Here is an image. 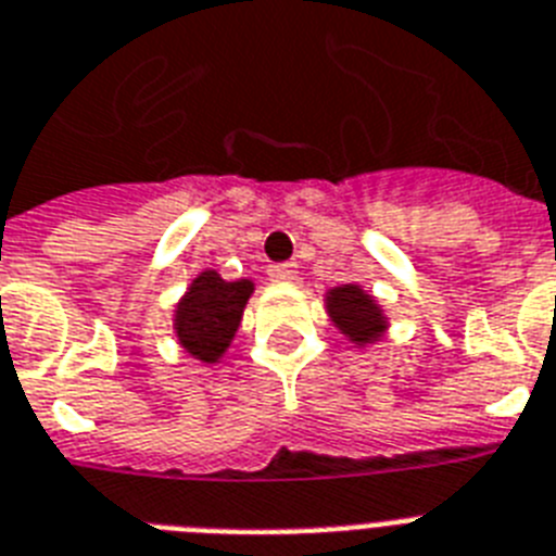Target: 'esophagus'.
I'll use <instances>...</instances> for the list:
<instances>
[{
	"instance_id": "1",
	"label": "esophagus",
	"mask_w": 556,
	"mask_h": 556,
	"mask_svg": "<svg viewBox=\"0 0 556 556\" xmlns=\"http://www.w3.org/2000/svg\"><path fill=\"white\" fill-rule=\"evenodd\" d=\"M298 278V267L295 264H273L269 267V281L275 283H289Z\"/></svg>"
}]
</instances>
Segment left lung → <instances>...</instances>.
<instances>
[{
	"instance_id": "obj_1",
	"label": "left lung",
	"mask_w": 556,
	"mask_h": 556,
	"mask_svg": "<svg viewBox=\"0 0 556 556\" xmlns=\"http://www.w3.org/2000/svg\"><path fill=\"white\" fill-rule=\"evenodd\" d=\"M327 312L334 327L357 346L380 341L387 332V315L378 301L357 283H341V287L329 289Z\"/></svg>"
}]
</instances>
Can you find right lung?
Listing matches in <instances>:
<instances>
[{
    "mask_svg": "<svg viewBox=\"0 0 556 556\" xmlns=\"http://www.w3.org/2000/svg\"><path fill=\"white\" fill-rule=\"evenodd\" d=\"M255 283L224 281L215 269L192 278L185 298L176 306L178 343L201 364H218L241 327V315Z\"/></svg>",
    "mask_w": 556,
    "mask_h": 556,
    "instance_id": "add662e5",
    "label": "right lung"
}]
</instances>
